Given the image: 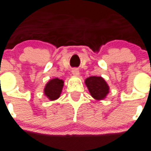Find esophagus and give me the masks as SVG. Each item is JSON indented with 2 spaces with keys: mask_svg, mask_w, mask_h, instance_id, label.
<instances>
[{
  "mask_svg": "<svg viewBox=\"0 0 151 151\" xmlns=\"http://www.w3.org/2000/svg\"><path fill=\"white\" fill-rule=\"evenodd\" d=\"M72 73H73L74 76H78V75H79V71H78L77 68H74V69L72 71Z\"/></svg>",
  "mask_w": 151,
  "mask_h": 151,
  "instance_id": "obj_1",
  "label": "esophagus"
}]
</instances>
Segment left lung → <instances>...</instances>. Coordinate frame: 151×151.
<instances>
[{
  "mask_svg": "<svg viewBox=\"0 0 151 151\" xmlns=\"http://www.w3.org/2000/svg\"><path fill=\"white\" fill-rule=\"evenodd\" d=\"M85 83L89 89L91 96L96 100L105 99L109 93V86L100 76H90L85 80Z\"/></svg>",
  "mask_w": 151,
  "mask_h": 151,
  "instance_id": "8db88e82",
  "label": "left lung"
}]
</instances>
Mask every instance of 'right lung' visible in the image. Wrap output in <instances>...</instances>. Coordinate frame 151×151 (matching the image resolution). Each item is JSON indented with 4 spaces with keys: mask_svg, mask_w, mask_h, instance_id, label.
Returning a JSON list of instances; mask_svg holds the SVG:
<instances>
[{
    "mask_svg": "<svg viewBox=\"0 0 151 151\" xmlns=\"http://www.w3.org/2000/svg\"><path fill=\"white\" fill-rule=\"evenodd\" d=\"M64 86V81L58 78L51 79L44 89V93L50 100H55L59 98L62 93V88Z\"/></svg>",
    "mask_w": 151,
    "mask_h": 151,
    "instance_id": "right-lung-1",
    "label": "right lung"
}]
</instances>
